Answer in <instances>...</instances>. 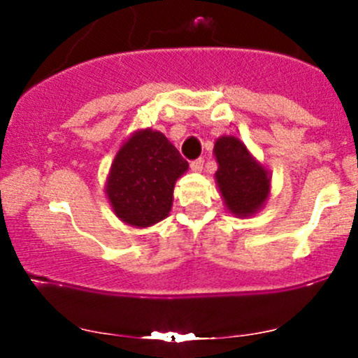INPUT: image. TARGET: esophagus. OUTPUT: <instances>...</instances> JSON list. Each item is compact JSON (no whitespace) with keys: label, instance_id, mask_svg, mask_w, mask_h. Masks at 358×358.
Here are the masks:
<instances>
[{"label":"esophagus","instance_id":"obj_1","mask_svg":"<svg viewBox=\"0 0 358 358\" xmlns=\"http://www.w3.org/2000/svg\"><path fill=\"white\" fill-rule=\"evenodd\" d=\"M202 166H204V159H202V157L190 162V169H192V171H196V173L202 171Z\"/></svg>","mask_w":358,"mask_h":358}]
</instances>
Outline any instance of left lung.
Wrapping results in <instances>:
<instances>
[{"mask_svg":"<svg viewBox=\"0 0 358 358\" xmlns=\"http://www.w3.org/2000/svg\"><path fill=\"white\" fill-rule=\"evenodd\" d=\"M213 152L218 162L215 178L227 209L237 218L259 211L268 199L270 173L236 136H220Z\"/></svg>","mask_w":358,"mask_h":358,"instance_id":"1","label":"left lung"}]
</instances>
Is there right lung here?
Segmentation results:
<instances>
[{
  "label": "right lung",
  "mask_w": 358,
  "mask_h": 358,
  "mask_svg": "<svg viewBox=\"0 0 358 358\" xmlns=\"http://www.w3.org/2000/svg\"><path fill=\"white\" fill-rule=\"evenodd\" d=\"M187 169L189 162L161 131H135L117 150L107 176L106 194L115 216L138 229L164 220L176 180Z\"/></svg>",
  "instance_id": "1"
}]
</instances>
